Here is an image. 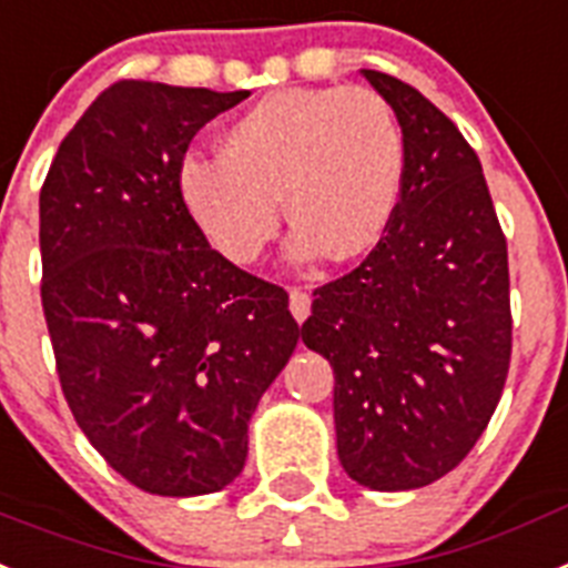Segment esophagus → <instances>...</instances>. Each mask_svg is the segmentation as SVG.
<instances>
[{"label":"esophagus","instance_id":"obj_1","mask_svg":"<svg viewBox=\"0 0 568 568\" xmlns=\"http://www.w3.org/2000/svg\"><path fill=\"white\" fill-rule=\"evenodd\" d=\"M288 308H292L294 321L303 323L312 314V294L303 292V288H292L288 292Z\"/></svg>","mask_w":568,"mask_h":568}]
</instances>
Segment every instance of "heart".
<instances>
[{
    "label": "heart",
    "mask_w": 568,
    "mask_h": 568,
    "mask_svg": "<svg viewBox=\"0 0 568 568\" xmlns=\"http://www.w3.org/2000/svg\"><path fill=\"white\" fill-rule=\"evenodd\" d=\"M402 126L369 89H280L236 118L222 155H187L179 190L190 216L231 262H256L280 231V195L297 219L288 254H366L404 190Z\"/></svg>",
    "instance_id": "1"
}]
</instances>
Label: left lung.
<instances>
[{
  "label": "left lung",
  "instance_id": "obj_1",
  "mask_svg": "<svg viewBox=\"0 0 568 568\" xmlns=\"http://www.w3.org/2000/svg\"><path fill=\"white\" fill-rule=\"evenodd\" d=\"M361 74L402 126V202L373 254L314 292L303 343L335 369L343 470L364 488L413 490L450 474L499 404L508 247L456 123L398 78Z\"/></svg>",
  "mask_w": 568,
  "mask_h": 568
}]
</instances>
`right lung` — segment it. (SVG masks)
Wrapping results in <instances>:
<instances>
[{"mask_svg": "<svg viewBox=\"0 0 568 568\" xmlns=\"http://www.w3.org/2000/svg\"><path fill=\"white\" fill-rule=\"evenodd\" d=\"M245 98L109 85L40 193L42 312L65 402L94 450L159 497L242 474L247 422L303 335L288 294L213 251L179 190L195 132Z\"/></svg>", "mask_w": 568, "mask_h": 568, "instance_id": "right-lung-1", "label": "right lung"}]
</instances>
